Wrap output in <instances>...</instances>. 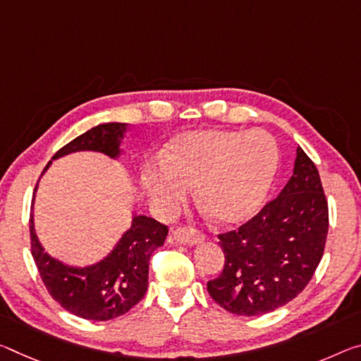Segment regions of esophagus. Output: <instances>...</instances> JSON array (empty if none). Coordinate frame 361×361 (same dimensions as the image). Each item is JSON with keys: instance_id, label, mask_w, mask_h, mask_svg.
Here are the masks:
<instances>
[{"instance_id": "34e87169", "label": "esophagus", "mask_w": 361, "mask_h": 361, "mask_svg": "<svg viewBox=\"0 0 361 361\" xmlns=\"http://www.w3.org/2000/svg\"><path fill=\"white\" fill-rule=\"evenodd\" d=\"M173 239L178 244H185V245H196L199 243H202L205 236L202 233H199L196 230H191V228H176L173 231Z\"/></svg>"}]
</instances>
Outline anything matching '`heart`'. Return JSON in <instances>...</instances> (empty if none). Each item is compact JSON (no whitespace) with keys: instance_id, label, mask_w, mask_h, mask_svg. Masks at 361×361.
<instances>
[{"instance_id":"obj_1","label":"heart","mask_w":361,"mask_h":361,"mask_svg":"<svg viewBox=\"0 0 361 361\" xmlns=\"http://www.w3.org/2000/svg\"><path fill=\"white\" fill-rule=\"evenodd\" d=\"M278 146L265 131L197 130L171 140L142 185L160 209L173 210L197 186V202L220 225H239L260 209L278 169Z\"/></svg>"}]
</instances>
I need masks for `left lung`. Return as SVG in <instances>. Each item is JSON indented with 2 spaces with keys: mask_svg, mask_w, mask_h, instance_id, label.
<instances>
[{
  "mask_svg": "<svg viewBox=\"0 0 361 361\" xmlns=\"http://www.w3.org/2000/svg\"><path fill=\"white\" fill-rule=\"evenodd\" d=\"M328 202L314 164L297 147L286 186L236 231L219 234L225 267L207 290L226 312L255 317L295 299L324 252Z\"/></svg>",
  "mask_w": 361,
  "mask_h": 361,
  "instance_id": "8db88e82",
  "label": "left lung"
}]
</instances>
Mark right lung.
I'll return each instance as SVG.
<instances>
[{"mask_svg":"<svg viewBox=\"0 0 361 361\" xmlns=\"http://www.w3.org/2000/svg\"><path fill=\"white\" fill-rule=\"evenodd\" d=\"M127 131V123L98 125L57 151L53 160L82 151L101 152L117 160L122 154L120 145ZM49 165L51 162L43 173ZM167 234L169 228L162 223L151 216L133 214L131 226L104 259L93 265L75 267L67 265L44 250L35 233L33 214L30 215L32 255L48 293L67 312L93 322H107L125 314L145 297L151 255L164 245Z\"/></svg>","mask_w":361,"mask_h":361,"instance_id":"obj_1","label":"right lung"}]
</instances>
